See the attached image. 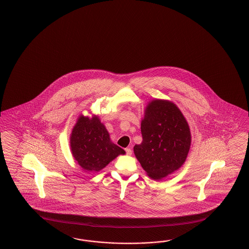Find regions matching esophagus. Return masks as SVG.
<instances>
[{
    "mask_svg": "<svg viewBox=\"0 0 249 249\" xmlns=\"http://www.w3.org/2000/svg\"><path fill=\"white\" fill-rule=\"evenodd\" d=\"M125 151H126V154L128 155V156H130V155L132 154V151H131L130 148H126Z\"/></svg>",
    "mask_w": 249,
    "mask_h": 249,
    "instance_id": "1",
    "label": "esophagus"
}]
</instances>
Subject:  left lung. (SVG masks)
I'll return each instance as SVG.
<instances>
[{
    "instance_id": "1",
    "label": "left lung",
    "mask_w": 249,
    "mask_h": 249,
    "mask_svg": "<svg viewBox=\"0 0 249 249\" xmlns=\"http://www.w3.org/2000/svg\"><path fill=\"white\" fill-rule=\"evenodd\" d=\"M141 128L143 141L135 145L134 153L149 178L160 180L181 168L189 152L191 133L174 102L148 101Z\"/></svg>"
}]
</instances>
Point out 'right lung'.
<instances>
[{
  "instance_id": "add662e5",
  "label": "right lung",
  "mask_w": 249,
  "mask_h": 249,
  "mask_svg": "<svg viewBox=\"0 0 249 249\" xmlns=\"http://www.w3.org/2000/svg\"><path fill=\"white\" fill-rule=\"evenodd\" d=\"M74 160L84 170L99 172L125 150L111 142L109 133L100 118L81 114L70 137Z\"/></svg>"
}]
</instances>
